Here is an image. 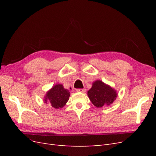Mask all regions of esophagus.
I'll return each mask as SVG.
<instances>
[{
    "mask_svg": "<svg viewBox=\"0 0 156 156\" xmlns=\"http://www.w3.org/2000/svg\"><path fill=\"white\" fill-rule=\"evenodd\" d=\"M76 91L78 92H86V89L85 88H78V89H76Z\"/></svg>",
    "mask_w": 156,
    "mask_h": 156,
    "instance_id": "34e87169",
    "label": "esophagus"
}]
</instances>
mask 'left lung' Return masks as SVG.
Returning a JSON list of instances; mask_svg holds the SVG:
<instances>
[{
  "mask_svg": "<svg viewBox=\"0 0 156 156\" xmlns=\"http://www.w3.org/2000/svg\"><path fill=\"white\" fill-rule=\"evenodd\" d=\"M87 95L94 106L101 108L111 105L116 100L118 93L110 85L101 80H96L93 82L92 88L88 91Z\"/></svg>",
  "mask_w": 156,
  "mask_h": 156,
  "instance_id": "obj_1",
  "label": "left lung"
}]
</instances>
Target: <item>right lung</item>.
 <instances>
[{
    "label": "right lung",
    "instance_id": "add662e5",
    "mask_svg": "<svg viewBox=\"0 0 156 156\" xmlns=\"http://www.w3.org/2000/svg\"><path fill=\"white\" fill-rule=\"evenodd\" d=\"M70 92L64 88L62 84H56L46 92L44 97V103L57 109L65 106L69 100Z\"/></svg>",
    "mask_w": 156,
    "mask_h": 156
}]
</instances>
